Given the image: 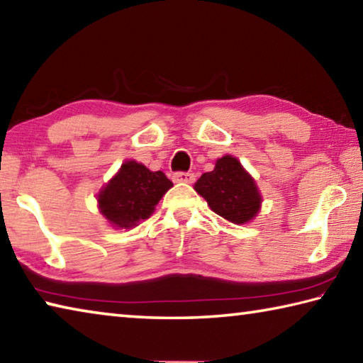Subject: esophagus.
Wrapping results in <instances>:
<instances>
[{
	"label": "esophagus",
	"instance_id": "34e87169",
	"mask_svg": "<svg viewBox=\"0 0 363 363\" xmlns=\"http://www.w3.org/2000/svg\"><path fill=\"white\" fill-rule=\"evenodd\" d=\"M195 176L192 173H174L173 181L174 182H182V184H192Z\"/></svg>",
	"mask_w": 363,
	"mask_h": 363
}]
</instances>
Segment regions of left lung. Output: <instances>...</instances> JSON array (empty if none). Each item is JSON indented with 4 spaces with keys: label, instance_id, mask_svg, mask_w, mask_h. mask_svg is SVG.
<instances>
[{
    "label": "left lung",
    "instance_id": "1",
    "mask_svg": "<svg viewBox=\"0 0 363 363\" xmlns=\"http://www.w3.org/2000/svg\"><path fill=\"white\" fill-rule=\"evenodd\" d=\"M194 189L214 213L238 225L251 223L262 205L253 176L232 155L218 158L214 169L201 174Z\"/></svg>",
    "mask_w": 363,
    "mask_h": 363
}]
</instances>
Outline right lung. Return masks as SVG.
Instances as JSON below:
<instances>
[{"label":"right lung","instance_id":"right-lung-1","mask_svg":"<svg viewBox=\"0 0 363 363\" xmlns=\"http://www.w3.org/2000/svg\"><path fill=\"white\" fill-rule=\"evenodd\" d=\"M173 187L163 171H150L136 160H126L97 194L99 213L115 229H133L150 218L162 196Z\"/></svg>","mask_w":363,"mask_h":363}]
</instances>
